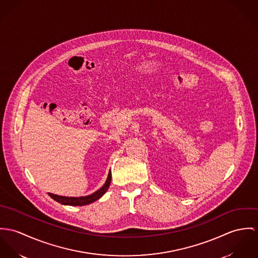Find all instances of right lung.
Masks as SVG:
<instances>
[{
  "instance_id": "1",
  "label": "right lung",
  "mask_w": 258,
  "mask_h": 258,
  "mask_svg": "<svg viewBox=\"0 0 258 258\" xmlns=\"http://www.w3.org/2000/svg\"><path fill=\"white\" fill-rule=\"evenodd\" d=\"M111 179H112V174L109 173L108 178L106 180V183L104 184V186L102 188H100L98 191H96L95 193H93L92 195L85 196V197H63V196H58L54 194H50L48 193V195L58 203L62 204V205H69V206H84L91 204L95 201L99 200L109 189L110 184H111Z\"/></svg>"
}]
</instances>
